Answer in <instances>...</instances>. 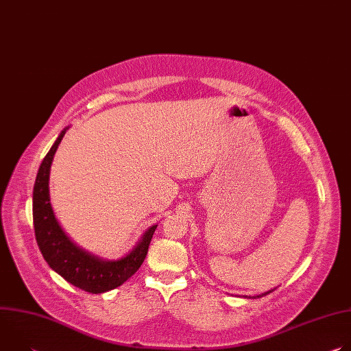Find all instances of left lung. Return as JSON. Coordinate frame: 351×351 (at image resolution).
<instances>
[{
	"instance_id": "1",
	"label": "left lung",
	"mask_w": 351,
	"mask_h": 351,
	"mask_svg": "<svg viewBox=\"0 0 351 351\" xmlns=\"http://www.w3.org/2000/svg\"><path fill=\"white\" fill-rule=\"evenodd\" d=\"M276 289V287H275ZM275 289H271L269 291H265V293H261V294H258V295H253V297H248V295H244V297H248V298H260V297H264V295H267V294H269V293H272Z\"/></svg>"
}]
</instances>
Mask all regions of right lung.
Instances as JSON below:
<instances>
[{
  "instance_id": "add662e5",
  "label": "right lung",
  "mask_w": 351,
  "mask_h": 351,
  "mask_svg": "<svg viewBox=\"0 0 351 351\" xmlns=\"http://www.w3.org/2000/svg\"><path fill=\"white\" fill-rule=\"evenodd\" d=\"M65 128L44 157L33 189V225L40 252L57 274L73 286L93 293H106L125 283L141 267L149 241L157 229L153 225L141 237L132 252L121 260L104 261L77 247L58 223L49 203V168L54 154L66 133Z\"/></svg>"
}]
</instances>
